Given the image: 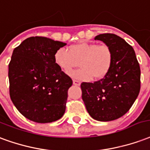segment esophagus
I'll use <instances>...</instances> for the list:
<instances>
[{
    "label": "esophagus",
    "instance_id": "esophagus-1",
    "mask_svg": "<svg viewBox=\"0 0 150 150\" xmlns=\"http://www.w3.org/2000/svg\"><path fill=\"white\" fill-rule=\"evenodd\" d=\"M73 83H74V85H75V86H80L81 85V82L78 81H76V80H73Z\"/></svg>",
    "mask_w": 150,
    "mask_h": 150
}]
</instances>
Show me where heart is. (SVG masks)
<instances>
[{
	"label": "heart",
	"mask_w": 150,
	"mask_h": 150,
	"mask_svg": "<svg viewBox=\"0 0 150 150\" xmlns=\"http://www.w3.org/2000/svg\"><path fill=\"white\" fill-rule=\"evenodd\" d=\"M54 62L62 70L68 73L78 65L81 69L69 73L79 81L101 79L109 74L113 63V52L106 44L81 41L72 45L69 50L60 48L54 53Z\"/></svg>",
	"instance_id": "1"
}]
</instances>
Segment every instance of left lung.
<instances>
[{"mask_svg": "<svg viewBox=\"0 0 150 150\" xmlns=\"http://www.w3.org/2000/svg\"><path fill=\"white\" fill-rule=\"evenodd\" d=\"M95 40L110 45L113 63L109 74L93 83L82 82V100L88 114L97 121H110L129 110L139 94L141 69L133 47L112 33H103Z\"/></svg>", "mask_w": 150, "mask_h": 150, "instance_id": "left-lung-1", "label": "left lung"}]
</instances>
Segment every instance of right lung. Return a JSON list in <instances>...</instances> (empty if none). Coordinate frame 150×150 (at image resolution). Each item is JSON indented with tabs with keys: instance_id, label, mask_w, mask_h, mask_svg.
<instances>
[{
	"instance_id": "obj_1",
	"label": "right lung",
	"mask_w": 150,
	"mask_h": 150,
	"mask_svg": "<svg viewBox=\"0 0 150 150\" xmlns=\"http://www.w3.org/2000/svg\"><path fill=\"white\" fill-rule=\"evenodd\" d=\"M65 45L32 37L14 49L8 64L9 95L17 110L30 121L50 123L64 115L73 81L56 64L54 53Z\"/></svg>"
}]
</instances>
